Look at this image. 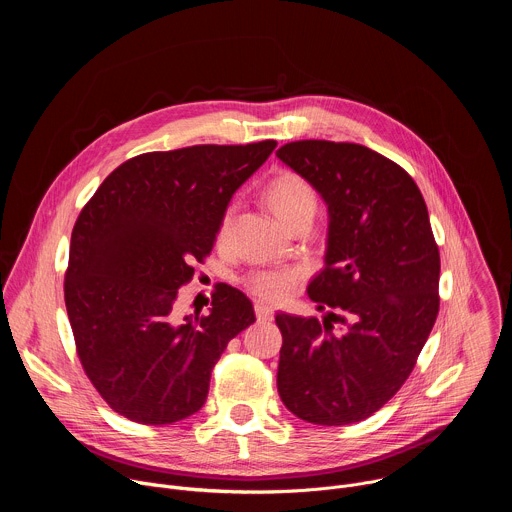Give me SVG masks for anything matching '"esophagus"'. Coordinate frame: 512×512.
I'll return each instance as SVG.
<instances>
[{
	"label": "esophagus",
	"mask_w": 512,
	"mask_h": 512,
	"mask_svg": "<svg viewBox=\"0 0 512 512\" xmlns=\"http://www.w3.org/2000/svg\"><path fill=\"white\" fill-rule=\"evenodd\" d=\"M255 314H257L259 322H267V320L273 318V308L269 304H265V302H257L255 304Z\"/></svg>",
	"instance_id": "esophagus-1"
}]
</instances>
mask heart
I'll return each mask as SVG.
<instances>
[{"label":"heart","instance_id":"1","mask_svg":"<svg viewBox=\"0 0 512 512\" xmlns=\"http://www.w3.org/2000/svg\"><path fill=\"white\" fill-rule=\"evenodd\" d=\"M267 202L279 221L289 227L302 216L316 212L318 198L314 188L294 172H283L273 178L267 186ZM233 223V208H229L218 225V239H227ZM302 273L300 269H265L255 271L247 277V285L255 296L269 302H279L287 298L298 285Z\"/></svg>","mask_w":512,"mask_h":512}]
</instances>
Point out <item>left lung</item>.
Instances as JSON below:
<instances>
[{
	"mask_svg": "<svg viewBox=\"0 0 512 512\" xmlns=\"http://www.w3.org/2000/svg\"><path fill=\"white\" fill-rule=\"evenodd\" d=\"M275 156L328 208L324 269L308 296L320 312L332 308L322 322L275 316L277 391L308 423L362 421L407 381L440 310L427 206L403 168L358 143L306 139ZM332 321L343 326L334 331Z\"/></svg>",
	"mask_w": 512,
	"mask_h": 512,
	"instance_id": "8db88e82",
	"label": "left lung"
}]
</instances>
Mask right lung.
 <instances>
[{
	"mask_svg": "<svg viewBox=\"0 0 512 512\" xmlns=\"http://www.w3.org/2000/svg\"><path fill=\"white\" fill-rule=\"evenodd\" d=\"M275 141L192 145L121 164L70 237L64 304L83 369L119 415L166 425L206 401L229 340L255 322L251 300L218 283L208 314L178 320V287L212 251L233 194Z\"/></svg>",
	"mask_w": 512,
	"mask_h": 512,
	"instance_id": "add662e5",
	"label": "right lung"
}]
</instances>
